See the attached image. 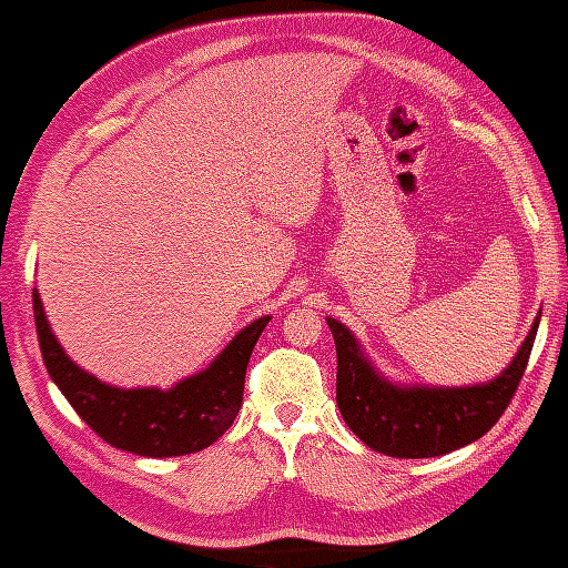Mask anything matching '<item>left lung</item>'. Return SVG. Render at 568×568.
Listing matches in <instances>:
<instances>
[{"mask_svg": "<svg viewBox=\"0 0 568 568\" xmlns=\"http://www.w3.org/2000/svg\"><path fill=\"white\" fill-rule=\"evenodd\" d=\"M328 328L336 342V403L347 427L374 452L427 459L484 438L497 425L529 366L539 317L510 366L473 387H400L371 366L349 328L334 317Z\"/></svg>", "mask_w": 568, "mask_h": 568, "instance_id": "obj_1", "label": "left lung"}]
</instances>
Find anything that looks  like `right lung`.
I'll return each instance as SVG.
<instances>
[{"instance_id": "right-lung-1", "label": "right lung", "mask_w": 568, "mask_h": 568, "mask_svg": "<svg viewBox=\"0 0 568 568\" xmlns=\"http://www.w3.org/2000/svg\"><path fill=\"white\" fill-rule=\"evenodd\" d=\"M31 302L44 366L80 419L109 446L154 459L202 452L232 427L243 406L247 361L270 323L258 317L245 325L211 366L171 389H120L77 366L50 331L37 291Z\"/></svg>"}]
</instances>
